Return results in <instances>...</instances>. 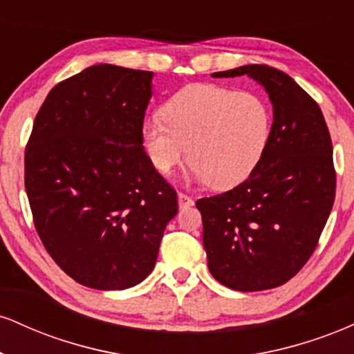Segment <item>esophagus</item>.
Here are the masks:
<instances>
[{
    "label": "esophagus",
    "mask_w": 354,
    "mask_h": 354,
    "mask_svg": "<svg viewBox=\"0 0 354 354\" xmlns=\"http://www.w3.org/2000/svg\"><path fill=\"white\" fill-rule=\"evenodd\" d=\"M193 198L189 196L188 193H183V191H180V193H178V205L181 206H193Z\"/></svg>",
    "instance_id": "1"
}]
</instances>
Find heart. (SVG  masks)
<instances>
[{"label": "heart", "mask_w": 354, "mask_h": 354, "mask_svg": "<svg viewBox=\"0 0 354 354\" xmlns=\"http://www.w3.org/2000/svg\"><path fill=\"white\" fill-rule=\"evenodd\" d=\"M160 115L163 121H146L141 128L151 165L169 174L188 153L194 178L214 188L236 186L253 173L273 126L270 104L258 93L208 83L178 89Z\"/></svg>", "instance_id": "b5f03b06"}]
</instances>
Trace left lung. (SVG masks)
<instances>
[{
    "mask_svg": "<svg viewBox=\"0 0 354 354\" xmlns=\"http://www.w3.org/2000/svg\"><path fill=\"white\" fill-rule=\"evenodd\" d=\"M248 75L273 103L261 161L236 188L201 198L203 246L214 279L236 291L290 281L311 258L336 193L333 145L315 100L286 73L246 64L214 78Z\"/></svg>",
    "mask_w": 354,
    "mask_h": 354,
    "instance_id": "1",
    "label": "left lung"
}]
</instances>
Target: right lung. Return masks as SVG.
I'll list each match as a JSON object with an SVG mask.
<instances>
[{"label": "right lung", "mask_w": 354, "mask_h": 354, "mask_svg": "<svg viewBox=\"0 0 354 354\" xmlns=\"http://www.w3.org/2000/svg\"><path fill=\"white\" fill-rule=\"evenodd\" d=\"M151 71L96 64L61 81L35 118L24 188L55 263L95 290H126L153 271L176 191L141 145Z\"/></svg>", "instance_id": "obj_1"}]
</instances>
